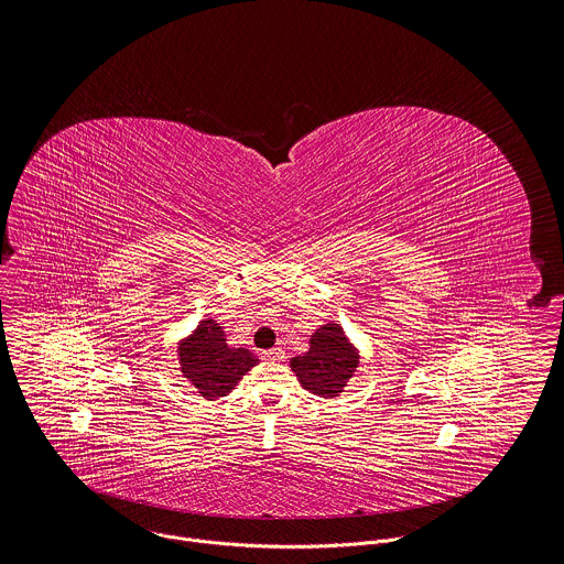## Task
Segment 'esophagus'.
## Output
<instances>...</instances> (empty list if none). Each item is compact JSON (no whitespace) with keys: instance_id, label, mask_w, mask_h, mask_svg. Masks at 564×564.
Instances as JSON below:
<instances>
[{"instance_id":"1","label":"esophagus","mask_w":564,"mask_h":564,"mask_svg":"<svg viewBox=\"0 0 564 564\" xmlns=\"http://www.w3.org/2000/svg\"><path fill=\"white\" fill-rule=\"evenodd\" d=\"M262 357H264L267 361H282V359H284V350H280V348H271V350H264V352H262Z\"/></svg>"}]
</instances>
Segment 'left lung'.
<instances>
[{
	"label": "left lung",
	"mask_w": 564,
	"mask_h": 564,
	"mask_svg": "<svg viewBox=\"0 0 564 564\" xmlns=\"http://www.w3.org/2000/svg\"><path fill=\"white\" fill-rule=\"evenodd\" d=\"M357 364L359 357L337 324H326L313 333L308 352L291 359V368L302 388L324 399H333L341 392Z\"/></svg>",
	"instance_id": "obj_1"
}]
</instances>
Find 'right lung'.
Listing matches in <instances>:
<instances>
[{
  "label": "right lung",
  "mask_w": 564,
  "mask_h": 564,
  "mask_svg": "<svg viewBox=\"0 0 564 564\" xmlns=\"http://www.w3.org/2000/svg\"><path fill=\"white\" fill-rule=\"evenodd\" d=\"M256 364V355L247 348L227 346L225 330L214 319L200 322L196 333L181 346L183 375L209 401L227 397Z\"/></svg>",
  "instance_id": "obj_1"
}]
</instances>
